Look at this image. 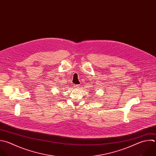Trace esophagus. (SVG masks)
Returning a JSON list of instances; mask_svg holds the SVG:
<instances>
[{"mask_svg": "<svg viewBox=\"0 0 156 156\" xmlns=\"http://www.w3.org/2000/svg\"><path fill=\"white\" fill-rule=\"evenodd\" d=\"M73 87L75 88H79V85H73Z\"/></svg>", "mask_w": 156, "mask_h": 156, "instance_id": "esophagus-1", "label": "esophagus"}]
</instances>
